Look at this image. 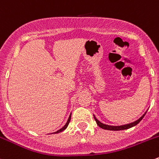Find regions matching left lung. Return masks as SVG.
Instances as JSON below:
<instances>
[{"mask_svg":"<svg viewBox=\"0 0 159 159\" xmlns=\"http://www.w3.org/2000/svg\"><path fill=\"white\" fill-rule=\"evenodd\" d=\"M146 113H147V111H146L145 113H144V114H143L142 116H141V117H140L139 119H138L137 120H135V121L132 122V123H130V124H127V125H120V126H111V125H104V124L101 123V122L100 121V120H97V118H96L95 116L93 115V117L94 119H95L96 122H97V125H98L100 128H103V129H105V130H109V131H121V130H126V129H129V128H132V127L135 126V125H138V123H139L140 121H141V120L143 119V117H144V115L146 114Z\"/></svg>","mask_w":159,"mask_h":159,"instance_id":"left-lung-1","label":"left lung"}]
</instances>
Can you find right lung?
Instances as JSON below:
<instances>
[{
  "label": "right lung",
  "instance_id": "obj_1",
  "mask_svg": "<svg viewBox=\"0 0 159 159\" xmlns=\"http://www.w3.org/2000/svg\"><path fill=\"white\" fill-rule=\"evenodd\" d=\"M71 114H70V117H69V118H68V120H67V122H66V124L65 125H64L63 127H62V128H61V129H59V130H58L57 131H56V132H54L55 134H57V133H59V132H61V131H64V130L66 129V128H67V127H68V125H69V124H70V120H71Z\"/></svg>",
  "mask_w": 159,
  "mask_h": 159
}]
</instances>
